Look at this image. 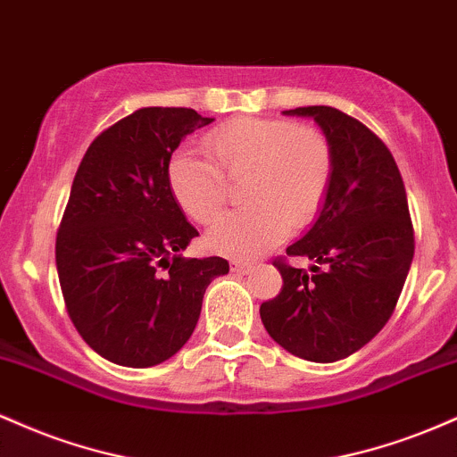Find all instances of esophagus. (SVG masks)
Instances as JSON below:
<instances>
[{"instance_id":"esophagus-1","label":"esophagus","mask_w":457,"mask_h":457,"mask_svg":"<svg viewBox=\"0 0 457 457\" xmlns=\"http://www.w3.org/2000/svg\"><path fill=\"white\" fill-rule=\"evenodd\" d=\"M251 269H253V266L251 264H246V262H232V272H251Z\"/></svg>"}]
</instances>
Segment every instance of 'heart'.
Instances as JSON below:
<instances>
[{
    "label": "heart",
    "instance_id": "b5f03b06",
    "mask_svg": "<svg viewBox=\"0 0 457 457\" xmlns=\"http://www.w3.org/2000/svg\"><path fill=\"white\" fill-rule=\"evenodd\" d=\"M217 165L178 152L167 180L182 211L208 223L223 211L229 180H245V211L223 214L206 234V246L232 260H255L272 249L290 225L305 228L318 217L333 180V148L318 129L290 120L238 118L206 135Z\"/></svg>",
    "mask_w": 457,
    "mask_h": 457
}]
</instances>
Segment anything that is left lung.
<instances>
[{
	"instance_id": "obj_1",
	"label": "left lung",
	"mask_w": 457,
	"mask_h": 457,
	"mask_svg": "<svg viewBox=\"0 0 457 457\" xmlns=\"http://www.w3.org/2000/svg\"><path fill=\"white\" fill-rule=\"evenodd\" d=\"M283 115L312 118L335 167L318 219L286 249L312 260V275L277 262L283 287L260 318L283 350L335 363L380 333L402 295L414 255L406 188L389 148L359 120L327 104Z\"/></svg>"
}]
</instances>
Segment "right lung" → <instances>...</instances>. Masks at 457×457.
Here are the masks:
<instances>
[{
    "instance_id": "1",
    "label": "right lung",
    "mask_w": 457,
    "mask_h": 457,
    "mask_svg": "<svg viewBox=\"0 0 457 457\" xmlns=\"http://www.w3.org/2000/svg\"><path fill=\"white\" fill-rule=\"evenodd\" d=\"M214 118L144 107L92 141L55 240L68 316L86 344L124 367H152L188 342L204 292L228 260L182 258L197 229L167 180L180 141Z\"/></svg>"
}]
</instances>
